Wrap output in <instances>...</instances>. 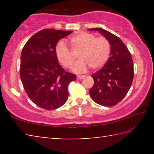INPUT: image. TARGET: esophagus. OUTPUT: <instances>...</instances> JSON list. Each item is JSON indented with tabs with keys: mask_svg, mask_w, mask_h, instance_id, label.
<instances>
[{
	"mask_svg": "<svg viewBox=\"0 0 154 154\" xmlns=\"http://www.w3.org/2000/svg\"><path fill=\"white\" fill-rule=\"evenodd\" d=\"M85 77V75H77V79H82L83 78H84Z\"/></svg>",
	"mask_w": 154,
	"mask_h": 154,
	"instance_id": "1",
	"label": "esophagus"
}]
</instances>
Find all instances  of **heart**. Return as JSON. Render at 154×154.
Segmentation results:
<instances>
[{"label":"heart","instance_id":"heart-1","mask_svg":"<svg viewBox=\"0 0 154 154\" xmlns=\"http://www.w3.org/2000/svg\"><path fill=\"white\" fill-rule=\"evenodd\" d=\"M72 51L78 52L80 59L72 67L75 72L86 71L88 66L97 69L102 67L108 60L111 52V45L106 38L96 37L93 34L78 32L69 38ZM57 60L66 69H69L73 64L75 56L62 41L56 47Z\"/></svg>","mask_w":154,"mask_h":154}]
</instances>
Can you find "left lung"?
Masks as SVG:
<instances>
[{"mask_svg":"<svg viewBox=\"0 0 154 154\" xmlns=\"http://www.w3.org/2000/svg\"><path fill=\"white\" fill-rule=\"evenodd\" d=\"M90 30H98L111 45V57L102 69L91 75L94 83L90 94L98 105L114 106L126 96L133 81L134 64L131 54L120 38L113 34L103 28Z\"/></svg>","mask_w":154,"mask_h":154,"instance_id":"obj_1","label":"left lung"}]
</instances>
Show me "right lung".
<instances>
[{
    "mask_svg": "<svg viewBox=\"0 0 154 154\" xmlns=\"http://www.w3.org/2000/svg\"><path fill=\"white\" fill-rule=\"evenodd\" d=\"M72 31L44 29L31 36L21 54L20 74L32 102L46 110L60 107L67 100L69 83L76 75L66 72L56 56L59 40Z\"/></svg>",
    "mask_w": 154,
    "mask_h": 154,
    "instance_id": "obj_1",
    "label": "right lung"
}]
</instances>
